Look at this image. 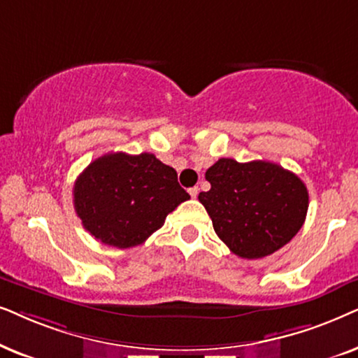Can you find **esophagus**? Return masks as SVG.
<instances>
[{
  "label": "esophagus",
  "mask_w": 358,
  "mask_h": 358,
  "mask_svg": "<svg viewBox=\"0 0 358 358\" xmlns=\"http://www.w3.org/2000/svg\"><path fill=\"white\" fill-rule=\"evenodd\" d=\"M188 193H189V196H192V198H196V196H198V193H199V188H198V187L189 188V189H188Z\"/></svg>",
  "instance_id": "34e87169"
}]
</instances>
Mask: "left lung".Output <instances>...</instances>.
<instances>
[{"instance_id": "8db88e82", "label": "left lung", "mask_w": 358, "mask_h": 358, "mask_svg": "<svg viewBox=\"0 0 358 358\" xmlns=\"http://www.w3.org/2000/svg\"><path fill=\"white\" fill-rule=\"evenodd\" d=\"M209 192L199 193L219 239L242 259H264L288 244L306 219V185L265 160L219 159L206 170Z\"/></svg>"}]
</instances>
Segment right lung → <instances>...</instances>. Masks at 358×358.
<instances>
[{"label": "right lung", "mask_w": 358, "mask_h": 358, "mask_svg": "<svg viewBox=\"0 0 358 358\" xmlns=\"http://www.w3.org/2000/svg\"><path fill=\"white\" fill-rule=\"evenodd\" d=\"M189 194L176 171L154 154H106L92 162L73 187V206L83 227L103 244L129 249L164 226Z\"/></svg>", "instance_id": "add662e5"}]
</instances>
